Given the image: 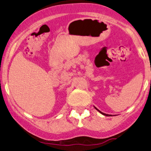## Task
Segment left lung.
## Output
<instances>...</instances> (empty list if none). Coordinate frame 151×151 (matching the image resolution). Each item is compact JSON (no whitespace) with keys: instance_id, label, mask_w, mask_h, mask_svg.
<instances>
[{"instance_id":"1","label":"left lung","mask_w":151,"mask_h":151,"mask_svg":"<svg viewBox=\"0 0 151 151\" xmlns=\"http://www.w3.org/2000/svg\"><path fill=\"white\" fill-rule=\"evenodd\" d=\"M94 108H95V109H96V110H98V111H99V112H100V113H101V114H103V115H105V116H112V115H111V114H108L104 113V112H101V111H100V110H98V109H97V108H96L95 107V106H94Z\"/></svg>"}]
</instances>
